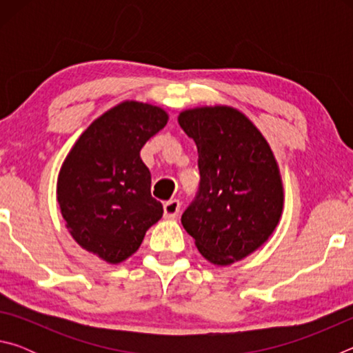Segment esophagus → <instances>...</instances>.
<instances>
[{"label": "esophagus", "mask_w": 353, "mask_h": 353, "mask_svg": "<svg viewBox=\"0 0 353 353\" xmlns=\"http://www.w3.org/2000/svg\"><path fill=\"white\" fill-rule=\"evenodd\" d=\"M179 212H181V202H179V201L172 199V201H168V202H165V204H163V216L166 219L177 218Z\"/></svg>", "instance_id": "obj_1"}]
</instances>
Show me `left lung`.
I'll list each match as a JSON object with an SVG mask.
<instances>
[{
	"label": "left lung",
	"mask_w": 353,
	"mask_h": 353,
	"mask_svg": "<svg viewBox=\"0 0 353 353\" xmlns=\"http://www.w3.org/2000/svg\"><path fill=\"white\" fill-rule=\"evenodd\" d=\"M177 121L199 152L201 188L182 214L207 261L229 266L260 249L280 223L285 190L270 143L241 110L201 105Z\"/></svg>",
	"instance_id": "1"
}]
</instances>
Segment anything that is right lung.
I'll return each mask as SVG.
<instances>
[{"label": "right lung", "instance_id": "add662e5", "mask_svg": "<svg viewBox=\"0 0 353 353\" xmlns=\"http://www.w3.org/2000/svg\"><path fill=\"white\" fill-rule=\"evenodd\" d=\"M168 119L162 107L123 101L83 130L59 171L65 227L82 249L110 265L135 254L163 214L140 151Z\"/></svg>", "mask_w": 353, "mask_h": 353}]
</instances>
